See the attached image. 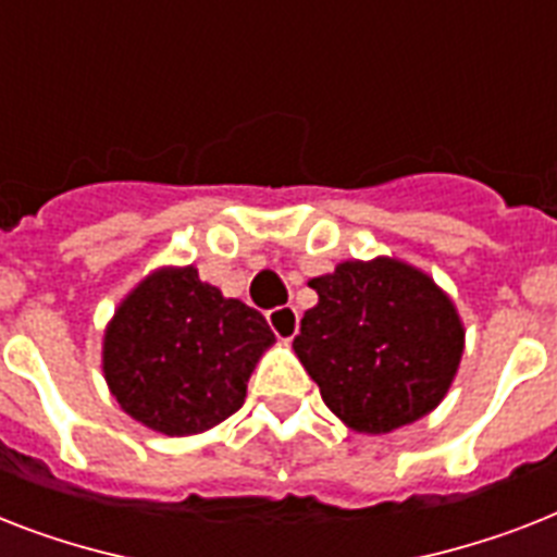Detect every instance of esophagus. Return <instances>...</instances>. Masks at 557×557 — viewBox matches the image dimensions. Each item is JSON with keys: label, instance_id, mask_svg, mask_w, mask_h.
Returning <instances> with one entry per match:
<instances>
[{"label": "esophagus", "instance_id": "obj_1", "mask_svg": "<svg viewBox=\"0 0 557 557\" xmlns=\"http://www.w3.org/2000/svg\"><path fill=\"white\" fill-rule=\"evenodd\" d=\"M269 326L280 341H286L288 344V341L297 335V330H300V314H297L295 306H280V309H271Z\"/></svg>", "mask_w": 557, "mask_h": 557}]
</instances>
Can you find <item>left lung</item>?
<instances>
[{"mask_svg": "<svg viewBox=\"0 0 557 557\" xmlns=\"http://www.w3.org/2000/svg\"><path fill=\"white\" fill-rule=\"evenodd\" d=\"M295 356L356 433H389L433 413L457 379L466 326L448 292L398 257L344 260L309 280Z\"/></svg>", "mask_w": 557, "mask_h": 557, "instance_id": "1", "label": "left lung"}]
</instances>
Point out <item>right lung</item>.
Returning <instances> with one entry per match:
<instances>
[{
  "label": "right lung",
  "mask_w": 557,
  "mask_h": 557,
  "mask_svg": "<svg viewBox=\"0 0 557 557\" xmlns=\"http://www.w3.org/2000/svg\"><path fill=\"white\" fill-rule=\"evenodd\" d=\"M274 332L257 309L199 280L196 265H161L109 318L100 370L117 407L164 436L205 433L234 416Z\"/></svg>",
  "instance_id": "right-lung-1"
}]
</instances>
